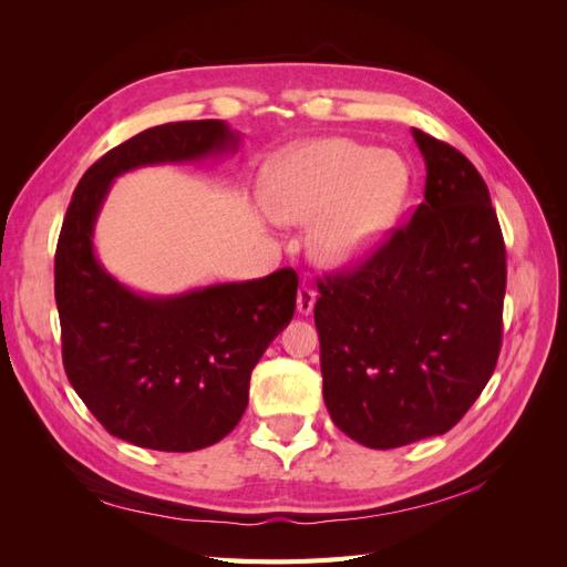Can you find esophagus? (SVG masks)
Here are the masks:
<instances>
[{
	"instance_id": "esophagus-1",
	"label": "esophagus",
	"mask_w": 567,
	"mask_h": 567,
	"mask_svg": "<svg viewBox=\"0 0 567 567\" xmlns=\"http://www.w3.org/2000/svg\"><path fill=\"white\" fill-rule=\"evenodd\" d=\"M315 300H317L315 288L302 284V286L298 288V312H300V315H310L312 307H315Z\"/></svg>"
}]
</instances>
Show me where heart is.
<instances>
[{
	"label": "heart",
	"mask_w": 567,
	"mask_h": 567,
	"mask_svg": "<svg viewBox=\"0 0 567 567\" xmlns=\"http://www.w3.org/2000/svg\"><path fill=\"white\" fill-rule=\"evenodd\" d=\"M265 184L269 215L281 225H312V257L340 269L383 241L406 198L409 167L394 151L331 136L279 153Z\"/></svg>",
	"instance_id": "1"
}]
</instances>
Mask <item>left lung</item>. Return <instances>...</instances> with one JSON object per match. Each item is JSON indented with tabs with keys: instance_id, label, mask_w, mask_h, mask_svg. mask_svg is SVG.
Segmentation results:
<instances>
[{
	"instance_id": "obj_1",
	"label": "left lung",
	"mask_w": 567,
	"mask_h": 567,
	"mask_svg": "<svg viewBox=\"0 0 567 567\" xmlns=\"http://www.w3.org/2000/svg\"><path fill=\"white\" fill-rule=\"evenodd\" d=\"M414 217L364 265L319 286L323 402L371 450L444 435L480 398L502 348L506 250L485 179L435 136Z\"/></svg>"
}]
</instances>
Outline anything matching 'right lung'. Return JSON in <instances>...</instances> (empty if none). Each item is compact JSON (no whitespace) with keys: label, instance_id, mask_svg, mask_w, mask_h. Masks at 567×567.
Listing matches in <instances>:
<instances>
[{"label":"right lung","instance_id":"right-lung-1","mask_svg":"<svg viewBox=\"0 0 567 567\" xmlns=\"http://www.w3.org/2000/svg\"><path fill=\"white\" fill-rule=\"evenodd\" d=\"M238 144L225 120L144 130L101 156L68 205L54 262L63 367L99 423L136 447L196 452L234 431L255 364L293 319L298 277L279 269L177 296L136 293L96 257L99 213L120 175L203 163Z\"/></svg>","mask_w":567,"mask_h":567}]
</instances>
